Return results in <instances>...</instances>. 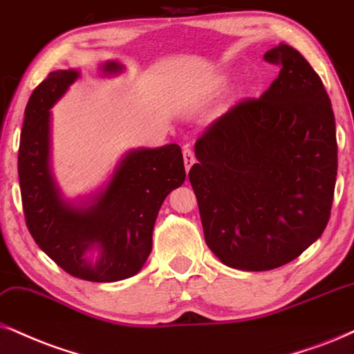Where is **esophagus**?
Instances as JSON below:
<instances>
[{
    "label": "esophagus",
    "mask_w": 354,
    "mask_h": 354,
    "mask_svg": "<svg viewBox=\"0 0 354 354\" xmlns=\"http://www.w3.org/2000/svg\"><path fill=\"white\" fill-rule=\"evenodd\" d=\"M183 158H185V168H186V171L189 173L191 167H192V165H194V162H196L194 153H192V151H191L189 149H185V150H183Z\"/></svg>",
    "instance_id": "obj_1"
}]
</instances>
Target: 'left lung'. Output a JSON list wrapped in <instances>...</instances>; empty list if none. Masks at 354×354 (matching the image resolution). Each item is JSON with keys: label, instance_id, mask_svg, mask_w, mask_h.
Listing matches in <instances>:
<instances>
[{"label": "left lung", "instance_id": "1", "mask_svg": "<svg viewBox=\"0 0 354 354\" xmlns=\"http://www.w3.org/2000/svg\"><path fill=\"white\" fill-rule=\"evenodd\" d=\"M279 77L214 120L189 181L207 247L225 266L270 271L324 234L337 181V131L324 83L296 48L265 53Z\"/></svg>", "mask_w": 354, "mask_h": 354}]
</instances>
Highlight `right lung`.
Instances as JSON below:
<instances>
[{
    "label": "right lung",
    "mask_w": 354,
    "mask_h": 354,
    "mask_svg": "<svg viewBox=\"0 0 354 354\" xmlns=\"http://www.w3.org/2000/svg\"><path fill=\"white\" fill-rule=\"evenodd\" d=\"M125 66L102 62L101 75ZM82 75L52 71L34 89L24 111L17 173L26 223L39 248L62 270L91 283L137 274L151 252V235L167 196L186 180L180 145L132 149L109 180L82 198H66L52 169V113Z\"/></svg>",
    "instance_id": "add662e5"
}]
</instances>
